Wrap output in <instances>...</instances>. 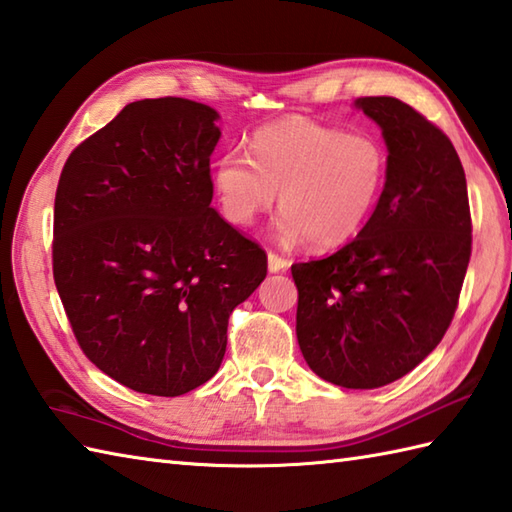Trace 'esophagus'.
Here are the masks:
<instances>
[{"instance_id": "obj_1", "label": "esophagus", "mask_w": 512, "mask_h": 512, "mask_svg": "<svg viewBox=\"0 0 512 512\" xmlns=\"http://www.w3.org/2000/svg\"><path fill=\"white\" fill-rule=\"evenodd\" d=\"M288 268V259L279 257L277 253H268V270L270 273H281V270Z\"/></svg>"}]
</instances>
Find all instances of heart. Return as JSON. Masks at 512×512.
<instances>
[{
  "label": "heart",
  "instance_id": "obj_1",
  "mask_svg": "<svg viewBox=\"0 0 512 512\" xmlns=\"http://www.w3.org/2000/svg\"><path fill=\"white\" fill-rule=\"evenodd\" d=\"M387 149L372 134H345L306 116L259 127L250 156L228 151L213 187L228 222L250 226L277 202V235L312 248L343 246L363 231L387 180Z\"/></svg>",
  "mask_w": 512,
  "mask_h": 512
}]
</instances>
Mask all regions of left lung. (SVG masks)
I'll list each match as a JSON object with an SVG mask.
<instances>
[{
	"mask_svg": "<svg viewBox=\"0 0 512 512\" xmlns=\"http://www.w3.org/2000/svg\"><path fill=\"white\" fill-rule=\"evenodd\" d=\"M354 105L385 138L383 193L356 239L292 264V279L308 367L339 387L376 389L422 363L451 325L471 259V211L458 151L436 125L394 96Z\"/></svg>",
	"mask_w": 512,
	"mask_h": 512,
	"instance_id": "8db88e82",
	"label": "left lung"
}]
</instances>
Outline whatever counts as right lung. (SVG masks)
Masks as SVG:
<instances>
[{
  "instance_id": "obj_1",
  "label": "right lung",
  "mask_w": 512,
  "mask_h": 512,
  "mask_svg": "<svg viewBox=\"0 0 512 512\" xmlns=\"http://www.w3.org/2000/svg\"><path fill=\"white\" fill-rule=\"evenodd\" d=\"M217 118L176 96L129 103L59 178L52 273L65 314L85 356L140 394L213 378L228 317L266 277L264 250L211 206Z\"/></svg>"
}]
</instances>
